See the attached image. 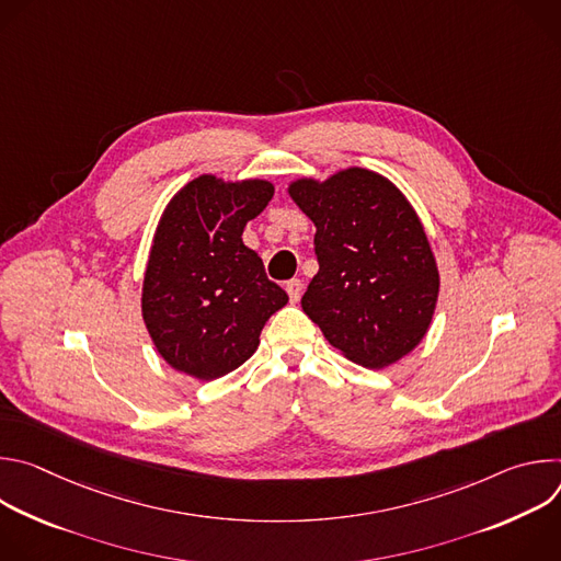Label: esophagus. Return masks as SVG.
Masks as SVG:
<instances>
[{
	"instance_id": "obj_1",
	"label": "esophagus",
	"mask_w": 561,
	"mask_h": 561,
	"mask_svg": "<svg viewBox=\"0 0 561 561\" xmlns=\"http://www.w3.org/2000/svg\"><path fill=\"white\" fill-rule=\"evenodd\" d=\"M301 290H304L301 279H290V282L286 284V293H288V297H290V301H293V304H297V301H299Z\"/></svg>"
}]
</instances>
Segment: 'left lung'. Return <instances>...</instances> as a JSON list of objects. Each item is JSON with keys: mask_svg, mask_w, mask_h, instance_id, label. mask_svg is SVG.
Returning <instances> with one entry per match:
<instances>
[{"mask_svg": "<svg viewBox=\"0 0 561 561\" xmlns=\"http://www.w3.org/2000/svg\"><path fill=\"white\" fill-rule=\"evenodd\" d=\"M288 195L317 228L319 271L304 312L359 366L404 359L426 337L439 297V268L413 204L362 167L297 178Z\"/></svg>", "mask_w": 561, "mask_h": 561, "instance_id": "1", "label": "left lung"}]
</instances>
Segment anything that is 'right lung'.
Returning a JSON list of instances; mask_svg holds the SVG:
<instances>
[{"label": "right lung", "instance_id": "1", "mask_svg": "<svg viewBox=\"0 0 561 561\" xmlns=\"http://www.w3.org/2000/svg\"><path fill=\"white\" fill-rule=\"evenodd\" d=\"M268 180L199 175L157 221L141 284V319L162 359L199 381L242 366L288 295L266 277L244 226L273 199Z\"/></svg>", "mask_w": 561, "mask_h": 561}]
</instances>
